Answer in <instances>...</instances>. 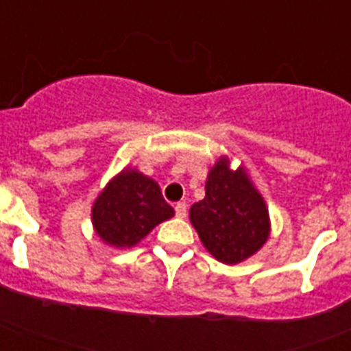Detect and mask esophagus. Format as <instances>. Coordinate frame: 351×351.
Wrapping results in <instances>:
<instances>
[{
  "mask_svg": "<svg viewBox=\"0 0 351 351\" xmlns=\"http://www.w3.org/2000/svg\"><path fill=\"white\" fill-rule=\"evenodd\" d=\"M175 211H176V217H178V219H186V215H187L186 202H178V204H176Z\"/></svg>",
  "mask_w": 351,
  "mask_h": 351,
  "instance_id": "34e87169",
  "label": "esophagus"
}]
</instances>
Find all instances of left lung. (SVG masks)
<instances>
[{"label": "left lung", "instance_id": "obj_1", "mask_svg": "<svg viewBox=\"0 0 351 351\" xmlns=\"http://www.w3.org/2000/svg\"><path fill=\"white\" fill-rule=\"evenodd\" d=\"M230 154H220L209 167L206 197L193 204L189 220L202 245L222 264L247 261L267 242L271 220L262 193L245 165L231 167Z\"/></svg>", "mask_w": 351, "mask_h": 351}]
</instances>
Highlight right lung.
Segmentation results:
<instances>
[{"label":"right lung","mask_w":351,"mask_h":351,"mask_svg":"<svg viewBox=\"0 0 351 351\" xmlns=\"http://www.w3.org/2000/svg\"><path fill=\"white\" fill-rule=\"evenodd\" d=\"M175 217L158 182L136 167H123L107 182L90 208L93 230L104 244L131 250L158 224Z\"/></svg>","instance_id":"obj_1"}]
</instances>
